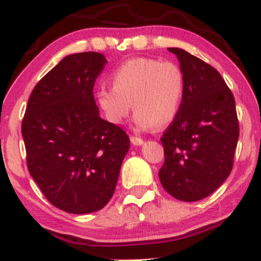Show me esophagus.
<instances>
[{
  "mask_svg": "<svg viewBox=\"0 0 261 261\" xmlns=\"http://www.w3.org/2000/svg\"><path fill=\"white\" fill-rule=\"evenodd\" d=\"M130 143L133 144V145H137V146H139V145H143L144 144V140L141 138L135 137V135H132V137H130Z\"/></svg>",
  "mask_w": 261,
  "mask_h": 261,
  "instance_id": "obj_1",
  "label": "esophagus"
}]
</instances>
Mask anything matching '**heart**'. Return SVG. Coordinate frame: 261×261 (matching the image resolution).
<instances>
[{"label":"heart","mask_w":261,"mask_h":261,"mask_svg":"<svg viewBox=\"0 0 261 261\" xmlns=\"http://www.w3.org/2000/svg\"><path fill=\"white\" fill-rule=\"evenodd\" d=\"M113 89L97 91V103L110 123L120 124L135 111L134 121L147 129L171 123L180 109L185 75L172 61L135 57L118 66L111 75Z\"/></svg>","instance_id":"heart-1"}]
</instances>
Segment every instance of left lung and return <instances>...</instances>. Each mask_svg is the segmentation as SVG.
Here are the masks:
<instances>
[{
	"instance_id": "1",
	"label": "left lung",
	"mask_w": 261,
	"mask_h": 261,
	"mask_svg": "<svg viewBox=\"0 0 261 261\" xmlns=\"http://www.w3.org/2000/svg\"><path fill=\"white\" fill-rule=\"evenodd\" d=\"M185 92L180 109L161 138L164 163L160 180L182 201L212 194L231 172L240 135L235 98L217 69L178 48Z\"/></svg>"
}]
</instances>
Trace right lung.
<instances>
[{
  "instance_id": "right-lung-1",
  "label": "right lung",
  "mask_w": 261,
  "mask_h": 261,
  "mask_svg": "<svg viewBox=\"0 0 261 261\" xmlns=\"http://www.w3.org/2000/svg\"><path fill=\"white\" fill-rule=\"evenodd\" d=\"M107 62L94 51L66 56L35 86L22 118L30 174L54 206L69 213L109 202L129 150V137L99 117L93 97Z\"/></svg>"
}]
</instances>
